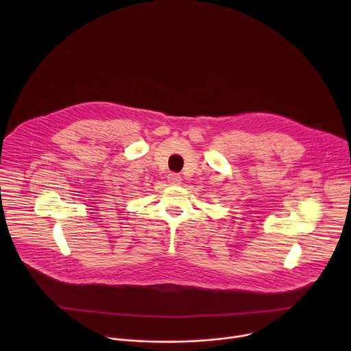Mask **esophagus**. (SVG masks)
Instances as JSON below:
<instances>
[{
    "label": "esophagus",
    "mask_w": 351,
    "mask_h": 351,
    "mask_svg": "<svg viewBox=\"0 0 351 351\" xmlns=\"http://www.w3.org/2000/svg\"><path fill=\"white\" fill-rule=\"evenodd\" d=\"M180 180H182V178L178 173H169L168 175V182L171 184H180Z\"/></svg>",
    "instance_id": "1"
}]
</instances>
